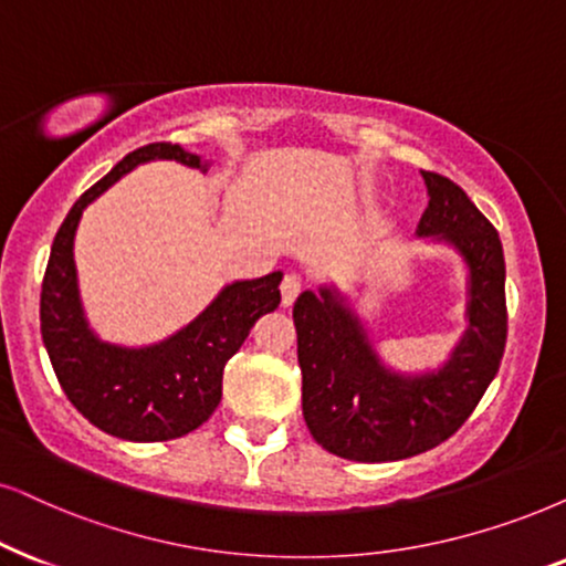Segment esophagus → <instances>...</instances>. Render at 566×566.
<instances>
[{
    "mask_svg": "<svg viewBox=\"0 0 566 566\" xmlns=\"http://www.w3.org/2000/svg\"><path fill=\"white\" fill-rule=\"evenodd\" d=\"M300 290H303V279H300L297 274H287L282 279V305L290 307L292 303H295Z\"/></svg>",
    "mask_w": 566,
    "mask_h": 566,
    "instance_id": "esophagus-1",
    "label": "esophagus"
}]
</instances>
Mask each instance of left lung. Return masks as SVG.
<instances>
[{
	"instance_id": "obj_1",
	"label": "left lung",
	"mask_w": 566,
	"mask_h": 566,
	"mask_svg": "<svg viewBox=\"0 0 566 566\" xmlns=\"http://www.w3.org/2000/svg\"><path fill=\"white\" fill-rule=\"evenodd\" d=\"M428 209L415 234L452 248L468 276V328L439 368L386 366L366 321L334 284L295 300L303 418L326 452L355 462L407 460L447 441L481 402L506 345L504 250L491 221L447 177L420 171Z\"/></svg>"
}]
</instances>
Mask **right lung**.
<instances>
[{
	"label": "right lung",
	"instance_id": "1",
	"mask_svg": "<svg viewBox=\"0 0 566 566\" xmlns=\"http://www.w3.org/2000/svg\"><path fill=\"white\" fill-rule=\"evenodd\" d=\"M167 159L206 171L211 161L171 143L127 154L109 175L85 190L56 232L41 284V336L62 391L83 418L125 441H169L196 431L221 399L227 360L255 321L279 307L282 271L224 284L180 332L154 345L127 347L93 332L77 287L75 232L83 211L138 164Z\"/></svg>",
	"mask_w": 566,
	"mask_h": 566
}]
</instances>
